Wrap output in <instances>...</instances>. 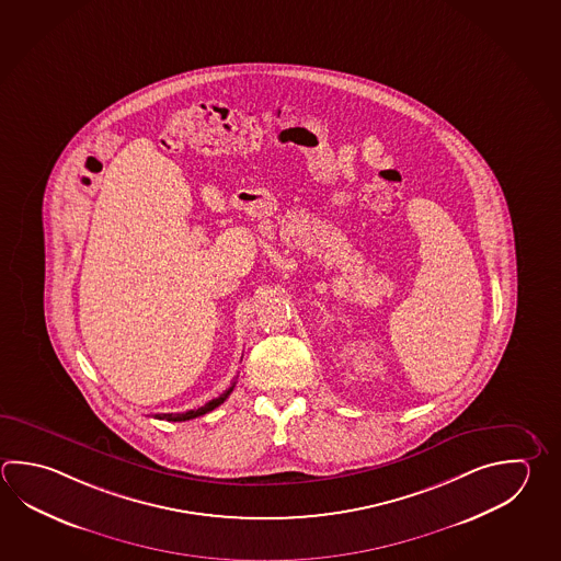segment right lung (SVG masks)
Instances as JSON below:
<instances>
[{"label": "right lung", "mask_w": 561, "mask_h": 561, "mask_svg": "<svg viewBox=\"0 0 561 561\" xmlns=\"http://www.w3.org/2000/svg\"><path fill=\"white\" fill-rule=\"evenodd\" d=\"M233 387H236V382H232V387L228 389V391H224L218 399H211L210 402H206L204 407H201V409H196V411H186V413H164V414H157V419H160V421H172V423H182V421H191V419H196V416H202V414L210 413V411H214L216 407H220L228 397H230V392L233 391Z\"/></svg>", "instance_id": "obj_1"}]
</instances>
